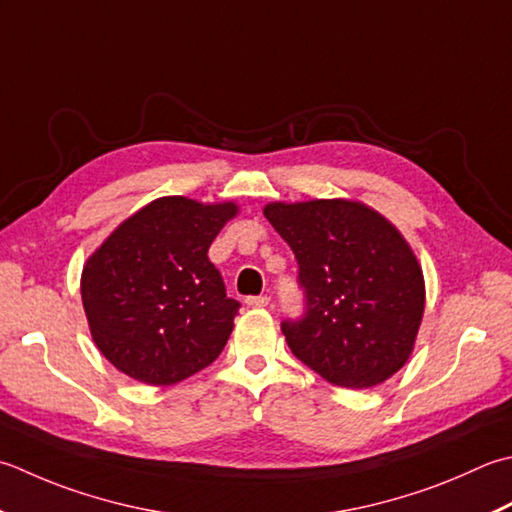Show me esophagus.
Listing matches in <instances>:
<instances>
[{
	"mask_svg": "<svg viewBox=\"0 0 512 512\" xmlns=\"http://www.w3.org/2000/svg\"><path fill=\"white\" fill-rule=\"evenodd\" d=\"M246 304L253 306V308H264L270 304V297L268 295H257V297H246Z\"/></svg>",
	"mask_w": 512,
	"mask_h": 512,
	"instance_id": "esophagus-1",
	"label": "esophagus"
}]
</instances>
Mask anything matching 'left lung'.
Returning <instances> with one entry per match:
<instances>
[{
  "mask_svg": "<svg viewBox=\"0 0 512 512\" xmlns=\"http://www.w3.org/2000/svg\"><path fill=\"white\" fill-rule=\"evenodd\" d=\"M264 215L295 253L306 310L282 322L297 359L342 388L386 382L413 353L422 268L402 233L348 199L273 202Z\"/></svg>",
  "mask_w": 512,
  "mask_h": 512,
  "instance_id": "8db88e82",
  "label": "left lung"
}]
</instances>
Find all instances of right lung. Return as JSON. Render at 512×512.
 Segmentation results:
<instances>
[{"label": "right lung", "mask_w": 512, "mask_h": 512, "mask_svg": "<svg viewBox=\"0 0 512 512\" xmlns=\"http://www.w3.org/2000/svg\"><path fill=\"white\" fill-rule=\"evenodd\" d=\"M235 215L233 202L159 197L88 257L82 302L90 335L117 370L170 386L219 357L239 302L226 297L208 248Z\"/></svg>", "instance_id": "1"}]
</instances>
